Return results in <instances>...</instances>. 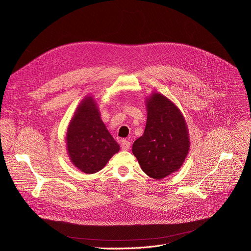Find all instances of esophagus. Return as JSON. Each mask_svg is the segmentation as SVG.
I'll return each instance as SVG.
<instances>
[{"instance_id":"esophagus-1","label":"esophagus","mask_w":251,"mask_h":251,"mask_svg":"<svg viewBox=\"0 0 251 251\" xmlns=\"http://www.w3.org/2000/svg\"><path fill=\"white\" fill-rule=\"evenodd\" d=\"M130 146H131V143H130L129 141H127V140H123V141H122V143H121V149H122L123 151L129 150Z\"/></svg>"}]
</instances>
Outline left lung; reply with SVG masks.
Returning <instances> with one entry per match:
<instances>
[{
    "label": "left lung",
    "mask_w": 251,
    "mask_h": 251,
    "mask_svg": "<svg viewBox=\"0 0 251 251\" xmlns=\"http://www.w3.org/2000/svg\"><path fill=\"white\" fill-rule=\"evenodd\" d=\"M147 123L132 152L150 177L162 180L182 167L190 150L186 119L176 105L159 92L146 97Z\"/></svg>",
    "instance_id": "obj_1"
}]
</instances>
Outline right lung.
<instances>
[{"mask_svg":"<svg viewBox=\"0 0 251 251\" xmlns=\"http://www.w3.org/2000/svg\"><path fill=\"white\" fill-rule=\"evenodd\" d=\"M70 162L85 174L102 170L120 146L101 120L93 96H86L76 108L66 131Z\"/></svg>","mask_w":251,"mask_h":251,"instance_id":"obj_1","label":"right lung"}]
</instances>
